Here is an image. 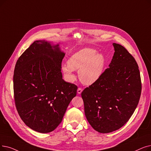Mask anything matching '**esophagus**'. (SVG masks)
Here are the masks:
<instances>
[{
	"label": "esophagus",
	"instance_id": "34e87169",
	"mask_svg": "<svg viewBox=\"0 0 151 151\" xmlns=\"http://www.w3.org/2000/svg\"><path fill=\"white\" fill-rule=\"evenodd\" d=\"M82 91H83V89L81 88H79L77 90V93L78 94H81L82 93Z\"/></svg>",
	"mask_w": 151,
	"mask_h": 151
}]
</instances>
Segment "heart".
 Masks as SVG:
<instances>
[{"label":"heart","mask_w":151,"mask_h":151,"mask_svg":"<svg viewBox=\"0 0 151 151\" xmlns=\"http://www.w3.org/2000/svg\"><path fill=\"white\" fill-rule=\"evenodd\" d=\"M106 59L96 49L84 48L71 55L68 63L62 64V70L70 81L75 79L74 70L78 71L81 81L87 85L95 83L102 76L106 67Z\"/></svg>","instance_id":"obj_1"}]
</instances>
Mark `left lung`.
<instances>
[{"label": "left lung", "instance_id": "obj_1", "mask_svg": "<svg viewBox=\"0 0 151 151\" xmlns=\"http://www.w3.org/2000/svg\"><path fill=\"white\" fill-rule=\"evenodd\" d=\"M114 54L100 79L81 93L86 119L97 132L119 129L134 113L141 93L140 72L134 57L113 43Z\"/></svg>", "mask_w": 151, "mask_h": 151}]
</instances>
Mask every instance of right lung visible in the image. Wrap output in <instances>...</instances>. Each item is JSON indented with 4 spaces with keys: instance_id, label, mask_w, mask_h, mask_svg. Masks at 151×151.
I'll return each mask as SVG.
<instances>
[{
    "instance_id": "add662e5",
    "label": "right lung",
    "mask_w": 151,
    "mask_h": 151,
    "mask_svg": "<svg viewBox=\"0 0 151 151\" xmlns=\"http://www.w3.org/2000/svg\"><path fill=\"white\" fill-rule=\"evenodd\" d=\"M65 55L59 44L38 40L16 63L14 91L18 113L26 125L39 133L54 131L76 95V85L62 78Z\"/></svg>"
}]
</instances>
